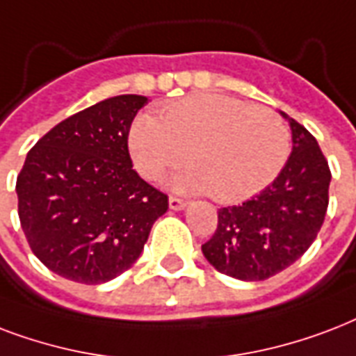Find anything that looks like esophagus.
<instances>
[{"instance_id": "1", "label": "esophagus", "mask_w": 356, "mask_h": 356, "mask_svg": "<svg viewBox=\"0 0 356 356\" xmlns=\"http://www.w3.org/2000/svg\"><path fill=\"white\" fill-rule=\"evenodd\" d=\"M169 206H170V209H176V211H178V209L186 208L187 202H186V200H181V198H178V197H170L169 198Z\"/></svg>"}]
</instances>
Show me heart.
Masks as SVG:
<instances>
[{"label": "heart", "mask_w": 356, "mask_h": 356, "mask_svg": "<svg viewBox=\"0 0 356 356\" xmlns=\"http://www.w3.org/2000/svg\"><path fill=\"white\" fill-rule=\"evenodd\" d=\"M135 169L147 180L191 161L172 176L178 191L209 193L217 202H241L280 175L291 150L290 129L277 111L225 95H193L139 115L128 135Z\"/></svg>", "instance_id": "1"}]
</instances>
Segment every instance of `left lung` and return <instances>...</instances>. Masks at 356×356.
<instances>
[{
	"label": "left lung",
	"mask_w": 356,
	"mask_h": 356,
	"mask_svg": "<svg viewBox=\"0 0 356 356\" xmlns=\"http://www.w3.org/2000/svg\"><path fill=\"white\" fill-rule=\"evenodd\" d=\"M291 128V154L271 186L241 206L217 211V230L202 245L206 260L228 277L254 282L284 271L314 243L329 206L330 169L318 140Z\"/></svg>",
	"instance_id": "obj_1"
}]
</instances>
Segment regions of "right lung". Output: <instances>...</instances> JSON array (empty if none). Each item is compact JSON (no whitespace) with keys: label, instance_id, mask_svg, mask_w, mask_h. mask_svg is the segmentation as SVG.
<instances>
[{"label":"right lung","instance_id":"1","mask_svg":"<svg viewBox=\"0 0 356 356\" xmlns=\"http://www.w3.org/2000/svg\"><path fill=\"white\" fill-rule=\"evenodd\" d=\"M147 96L102 100L51 128L27 152L16 193L33 254L59 277L102 284L139 258L169 198L134 170L131 122Z\"/></svg>","mask_w":356,"mask_h":356}]
</instances>
